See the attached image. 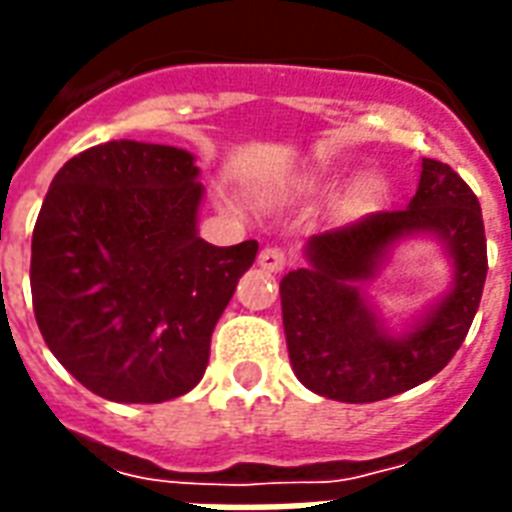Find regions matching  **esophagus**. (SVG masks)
<instances>
[{
	"mask_svg": "<svg viewBox=\"0 0 512 512\" xmlns=\"http://www.w3.org/2000/svg\"><path fill=\"white\" fill-rule=\"evenodd\" d=\"M257 266L263 268V271H271V274L285 271V266H287L285 249H279V246H266V249L257 255Z\"/></svg>",
	"mask_w": 512,
	"mask_h": 512,
	"instance_id": "obj_1",
	"label": "esophagus"
}]
</instances>
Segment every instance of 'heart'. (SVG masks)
Returning <instances> with one entry per match:
<instances>
[{
	"mask_svg": "<svg viewBox=\"0 0 512 512\" xmlns=\"http://www.w3.org/2000/svg\"><path fill=\"white\" fill-rule=\"evenodd\" d=\"M331 173H304V176H298L295 179L293 187L298 189V192H323V189L331 187ZM380 179H374V176H363L355 187H352L350 192V200L352 203H369V200H374L377 195H380Z\"/></svg>",
	"mask_w": 512,
	"mask_h": 512,
	"instance_id": "heart-1",
	"label": "heart"
}]
</instances>
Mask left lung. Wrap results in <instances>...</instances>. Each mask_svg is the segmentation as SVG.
<instances>
[{"mask_svg": "<svg viewBox=\"0 0 512 512\" xmlns=\"http://www.w3.org/2000/svg\"><path fill=\"white\" fill-rule=\"evenodd\" d=\"M410 237H434L443 246L451 287L396 332L362 285ZM304 257L306 266L279 282L290 363L309 391L347 404L391 399L442 372L475 320L488 271L478 198L437 160H423L410 206L312 236Z\"/></svg>", "mask_w": 512, "mask_h": 512, "instance_id": "1", "label": "left lung"}]
</instances>
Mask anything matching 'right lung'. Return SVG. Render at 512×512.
<instances>
[{
	"mask_svg": "<svg viewBox=\"0 0 512 512\" xmlns=\"http://www.w3.org/2000/svg\"><path fill=\"white\" fill-rule=\"evenodd\" d=\"M176 146L108 140L64 162L32 233V304L48 350L121 404L192 391L257 241L198 233L206 189Z\"/></svg>",
	"mask_w": 512,
	"mask_h": 512,
	"instance_id": "add662e5",
	"label": "right lung"
}]
</instances>
